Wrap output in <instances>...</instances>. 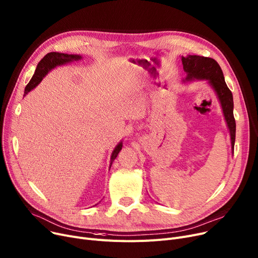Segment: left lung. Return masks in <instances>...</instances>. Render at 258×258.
<instances>
[{"label":"left lung","mask_w":258,"mask_h":258,"mask_svg":"<svg viewBox=\"0 0 258 258\" xmlns=\"http://www.w3.org/2000/svg\"><path fill=\"white\" fill-rule=\"evenodd\" d=\"M183 69L186 73V78L183 83L194 80H206L213 89L221 103L223 114L230 133L231 139V150L233 152L235 142L236 124L233 116V96L225 83V77L220 64L213 58L200 55L182 56Z\"/></svg>","instance_id":"obj_1"}]
</instances>
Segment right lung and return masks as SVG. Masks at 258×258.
<instances>
[{
  "mask_svg": "<svg viewBox=\"0 0 258 258\" xmlns=\"http://www.w3.org/2000/svg\"><path fill=\"white\" fill-rule=\"evenodd\" d=\"M79 59H83V56L78 55V54H67V53H59V52H50L47 55L44 56V58L40 60L36 67L35 72L29 81V84L26 86L25 92H24V96H26L31 90H33L42 79L51 71L54 68H56L58 66H63L72 61H77ZM122 148V141H120L114 148V151L111 156V163H110V168L112 166L113 161L116 159L118 156L119 152Z\"/></svg>",
  "mask_w": 258,
  "mask_h": 258,
  "instance_id": "1",
  "label": "right lung"
}]
</instances>
